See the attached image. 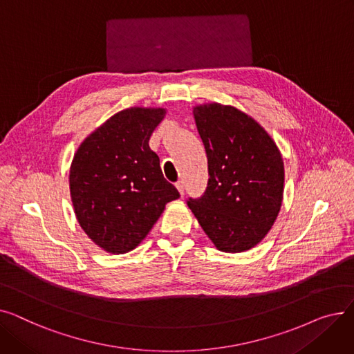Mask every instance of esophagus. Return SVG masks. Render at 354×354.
Segmentation results:
<instances>
[{
    "label": "esophagus",
    "mask_w": 354,
    "mask_h": 354,
    "mask_svg": "<svg viewBox=\"0 0 354 354\" xmlns=\"http://www.w3.org/2000/svg\"><path fill=\"white\" fill-rule=\"evenodd\" d=\"M176 189L179 191V194H180V196H183V182L182 180H179V182H176Z\"/></svg>",
    "instance_id": "1"
}]
</instances>
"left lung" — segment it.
<instances>
[{"label": "left lung", "mask_w": 354, "mask_h": 354, "mask_svg": "<svg viewBox=\"0 0 354 354\" xmlns=\"http://www.w3.org/2000/svg\"><path fill=\"white\" fill-rule=\"evenodd\" d=\"M208 158V187L188 207L222 252H244L266 238L281 209L284 162L254 118L216 102L194 106Z\"/></svg>", "instance_id": "left-lung-1"}]
</instances>
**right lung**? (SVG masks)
Listing matches in <instances>:
<instances>
[{
    "label": "right lung",
    "instance_id": "obj_1",
    "mask_svg": "<svg viewBox=\"0 0 354 354\" xmlns=\"http://www.w3.org/2000/svg\"><path fill=\"white\" fill-rule=\"evenodd\" d=\"M165 107L118 111L80 143L70 165L74 214L87 236L110 254L135 250L166 203L179 198L149 147Z\"/></svg>",
    "mask_w": 354,
    "mask_h": 354
}]
</instances>
